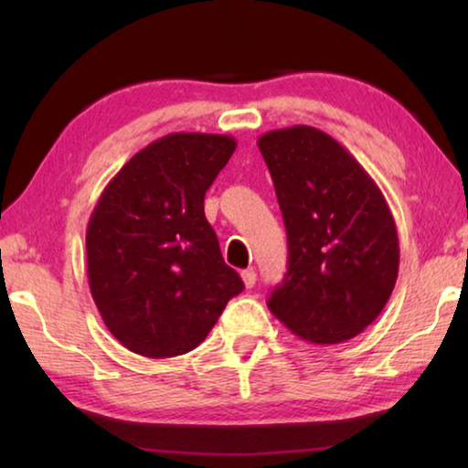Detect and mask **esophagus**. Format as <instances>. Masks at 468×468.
<instances>
[{"mask_svg": "<svg viewBox=\"0 0 468 468\" xmlns=\"http://www.w3.org/2000/svg\"><path fill=\"white\" fill-rule=\"evenodd\" d=\"M241 279H243V284H245V287H248V289H251V287H253V284H256V279H258V274H256V272H253V271H251V268H250V271H243V272H241Z\"/></svg>", "mask_w": 468, "mask_h": 468, "instance_id": "esophagus-1", "label": "esophagus"}]
</instances>
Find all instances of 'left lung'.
Instances as JSON below:
<instances>
[{
  "label": "left lung",
  "mask_w": 468,
  "mask_h": 468,
  "mask_svg": "<svg viewBox=\"0 0 468 468\" xmlns=\"http://www.w3.org/2000/svg\"><path fill=\"white\" fill-rule=\"evenodd\" d=\"M258 148L289 239L287 274L268 307L307 343H345L382 314L399 276L386 197L357 158L312 125L266 132Z\"/></svg>",
  "instance_id": "left-lung-1"
}]
</instances>
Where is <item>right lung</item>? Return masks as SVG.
<instances>
[{"label": "right lung", "instance_id": "right-lung-1", "mask_svg": "<svg viewBox=\"0 0 468 468\" xmlns=\"http://www.w3.org/2000/svg\"><path fill=\"white\" fill-rule=\"evenodd\" d=\"M223 133L154 140L102 189L86 229L94 303L111 335L150 359L192 351L243 281L229 268L204 194L235 153Z\"/></svg>", "mask_w": 468, "mask_h": 468}]
</instances>
